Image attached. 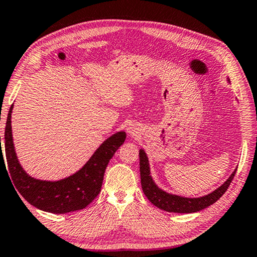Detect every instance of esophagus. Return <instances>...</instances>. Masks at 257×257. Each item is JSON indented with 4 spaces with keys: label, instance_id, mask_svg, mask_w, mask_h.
I'll list each match as a JSON object with an SVG mask.
<instances>
[{
    "label": "esophagus",
    "instance_id": "obj_1",
    "mask_svg": "<svg viewBox=\"0 0 257 257\" xmlns=\"http://www.w3.org/2000/svg\"><path fill=\"white\" fill-rule=\"evenodd\" d=\"M127 133L129 134V136H135V135L137 134V129L134 124H129L127 128Z\"/></svg>",
    "mask_w": 257,
    "mask_h": 257
}]
</instances>
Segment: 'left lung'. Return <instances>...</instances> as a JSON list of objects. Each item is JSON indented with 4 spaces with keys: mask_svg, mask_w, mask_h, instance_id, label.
I'll return each instance as SVG.
<instances>
[{
    "mask_svg": "<svg viewBox=\"0 0 257 257\" xmlns=\"http://www.w3.org/2000/svg\"><path fill=\"white\" fill-rule=\"evenodd\" d=\"M228 82H230V79H228ZM139 167H141L139 170H141L142 188L145 196L160 210L172 213H194L212 205L227 191L237 171V169H234L228 179L215 190L211 191L210 194L199 197H185L181 195L168 193L155 184L153 177L151 175L149 156L144 149L139 150Z\"/></svg>",
    "mask_w": 257,
    "mask_h": 257,
    "instance_id": "obj_1",
    "label": "left lung"
}]
</instances>
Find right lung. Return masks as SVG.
Instances as JSON below:
<instances>
[{
  "mask_svg": "<svg viewBox=\"0 0 257 257\" xmlns=\"http://www.w3.org/2000/svg\"><path fill=\"white\" fill-rule=\"evenodd\" d=\"M12 108L14 105H11L7 119L4 149L8 171L19 194L38 210L54 214L82 210L89 205L101 191L104 172L112 156L124 143L125 133L118 132L105 139L82 168L73 175L54 181L41 180L29 176L17 158L11 127ZM1 161L4 163L2 151L0 152V163Z\"/></svg>",
  "mask_w": 257,
  "mask_h": 257,
  "instance_id": "1",
  "label": "right lung"
}]
</instances>
